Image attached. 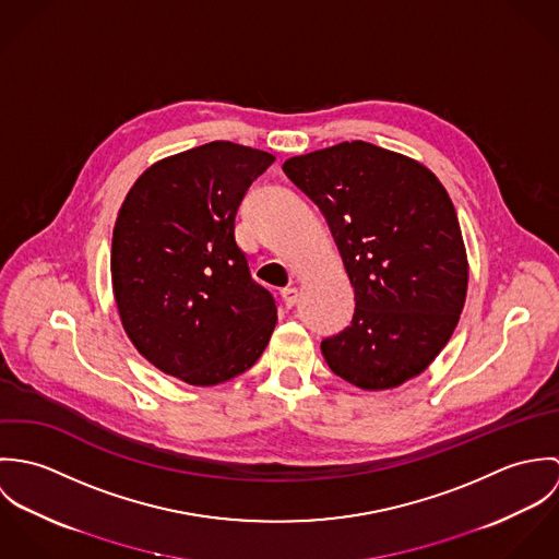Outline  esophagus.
<instances>
[{
  "instance_id": "obj_1",
  "label": "esophagus",
  "mask_w": 559,
  "mask_h": 559,
  "mask_svg": "<svg viewBox=\"0 0 559 559\" xmlns=\"http://www.w3.org/2000/svg\"><path fill=\"white\" fill-rule=\"evenodd\" d=\"M282 299H284L286 308H293V306L297 304V299H299V288H297V286L284 288V290H282Z\"/></svg>"
}]
</instances>
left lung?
<instances>
[{
  "mask_svg": "<svg viewBox=\"0 0 559 559\" xmlns=\"http://www.w3.org/2000/svg\"><path fill=\"white\" fill-rule=\"evenodd\" d=\"M282 167L324 215L355 288L350 326L320 344L326 366L366 392L421 374L452 337L469 282L441 180L424 163L361 140Z\"/></svg>",
  "mask_w": 559,
  "mask_h": 559,
  "instance_id": "8db88e82",
  "label": "left lung"
}]
</instances>
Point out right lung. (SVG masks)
I'll return each instance as SVG.
<instances>
[{
	"mask_svg": "<svg viewBox=\"0 0 559 559\" xmlns=\"http://www.w3.org/2000/svg\"><path fill=\"white\" fill-rule=\"evenodd\" d=\"M273 155L211 142L153 163L114 226L111 288L124 333L160 372L211 388L249 370L277 322L235 240L247 187Z\"/></svg>",
	"mask_w": 559,
	"mask_h": 559,
	"instance_id": "1",
	"label": "right lung"
}]
</instances>
